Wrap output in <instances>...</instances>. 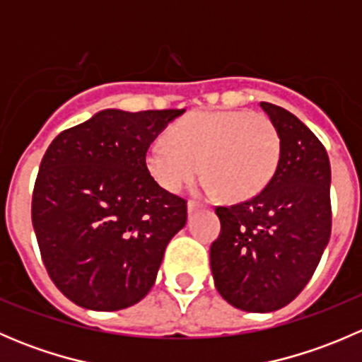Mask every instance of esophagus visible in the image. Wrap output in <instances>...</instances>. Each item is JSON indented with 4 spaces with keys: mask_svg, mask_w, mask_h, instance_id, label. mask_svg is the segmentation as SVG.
<instances>
[{
    "mask_svg": "<svg viewBox=\"0 0 362 362\" xmlns=\"http://www.w3.org/2000/svg\"><path fill=\"white\" fill-rule=\"evenodd\" d=\"M199 208H202V204H199V203H196V202H189L187 203L189 214H194V211H198Z\"/></svg>",
    "mask_w": 362,
    "mask_h": 362,
    "instance_id": "34e87169",
    "label": "esophagus"
}]
</instances>
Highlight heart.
Masks as SVG:
<instances>
[{
	"label": "heart",
	"instance_id": "b5f03b06",
	"mask_svg": "<svg viewBox=\"0 0 362 362\" xmlns=\"http://www.w3.org/2000/svg\"><path fill=\"white\" fill-rule=\"evenodd\" d=\"M282 154L280 134L261 112H192L170 129V140H156L147 168L168 192H178L208 178L210 192L228 202H245L266 189Z\"/></svg>",
	"mask_w": 362,
	"mask_h": 362
}]
</instances>
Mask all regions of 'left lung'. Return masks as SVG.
I'll use <instances>...</instances> for the list:
<instances>
[{"instance_id":"1","label":"left lung","mask_w":362,"mask_h":362,"mask_svg":"<svg viewBox=\"0 0 362 362\" xmlns=\"http://www.w3.org/2000/svg\"><path fill=\"white\" fill-rule=\"evenodd\" d=\"M282 154L266 189L217 206L221 235L210 247L218 294L243 312H275L305 289L331 236V166L319 138L286 108L261 101Z\"/></svg>"}]
</instances>
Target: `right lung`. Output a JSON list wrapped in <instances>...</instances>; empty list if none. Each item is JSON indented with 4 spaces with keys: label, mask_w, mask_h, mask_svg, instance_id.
I'll return each mask as SVG.
<instances>
[{
    "label": "right lung",
    "mask_w": 362,
    "mask_h": 362,
    "mask_svg": "<svg viewBox=\"0 0 362 362\" xmlns=\"http://www.w3.org/2000/svg\"><path fill=\"white\" fill-rule=\"evenodd\" d=\"M185 110L98 112L54 138L40 164L31 218L47 273L69 301L115 312L152 289L187 202L148 173L147 151Z\"/></svg>",
    "instance_id": "1"
}]
</instances>
